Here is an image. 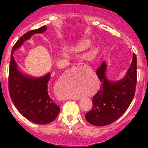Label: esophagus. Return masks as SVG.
<instances>
[{
	"label": "esophagus",
	"instance_id": "obj_1",
	"mask_svg": "<svg viewBox=\"0 0 148 148\" xmlns=\"http://www.w3.org/2000/svg\"><path fill=\"white\" fill-rule=\"evenodd\" d=\"M89 69V66H87L86 64L84 63H77L76 64H74V66L72 67V69ZM74 100H77V99H80V97H74L72 98Z\"/></svg>",
	"mask_w": 148,
	"mask_h": 148
}]
</instances>
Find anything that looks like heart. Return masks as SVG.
Instances as JSON below:
<instances>
[{
  "label": "heart",
  "instance_id": "obj_1",
  "mask_svg": "<svg viewBox=\"0 0 148 148\" xmlns=\"http://www.w3.org/2000/svg\"><path fill=\"white\" fill-rule=\"evenodd\" d=\"M89 45H90V41H88V40H84V41L79 43L78 45L76 46L75 49L78 51H82L87 49L89 46ZM81 93L82 92H80V90L78 88H74L72 86V87H71V89H69V91H68V92L65 94V96L68 97H76L81 95Z\"/></svg>",
  "mask_w": 148,
  "mask_h": 148
}]
</instances>
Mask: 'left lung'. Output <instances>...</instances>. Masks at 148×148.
Wrapping results in <instances>:
<instances>
[{
	"instance_id": "8db88e82",
	"label": "left lung",
	"mask_w": 148,
	"mask_h": 148,
	"mask_svg": "<svg viewBox=\"0 0 148 148\" xmlns=\"http://www.w3.org/2000/svg\"><path fill=\"white\" fill-rule=\"evenodd\" d=\"M105 62L97 69L101 82L100 89L92 99V108L86 112L85 118L95 126H106L119 119L127 110L135 93L137 84V57L133 53L132 62L125 77L112 82L106 77Z\"/></svg>"
}]
</instances>
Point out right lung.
<instances>
[{
  "instance_id": "1",
  "label": "right lung",
  "mask_w": 148,
  "mask_h": 148,
  "mask_svg": "<svg viewBox=\"0 0 148 148\" xmlns=\"http://www.w3.org/2000/svg\"><path fill=\"white\" fill-rule=\"evenodd\" d=\"M44 26L23 34L14 44L11 51L8 75V90L13 104L27 120L36 124L46 125L57 117L60 107L55 104L49 94L50 74L39 78H33L22 74L12 56L15 50L35 34L46 30Z\"/></svg>"
}]
</instances>
